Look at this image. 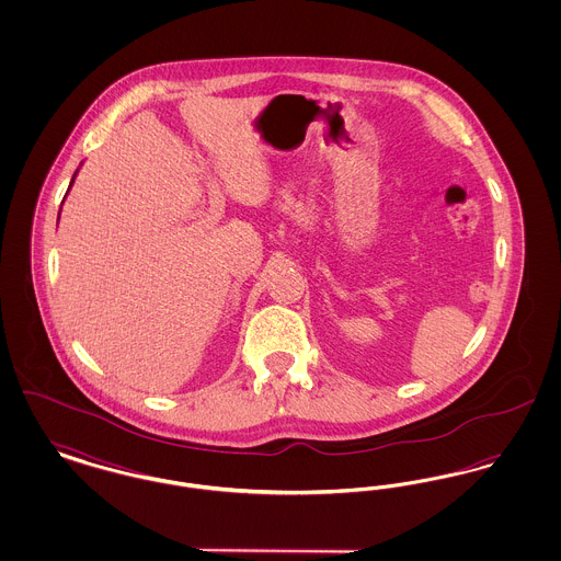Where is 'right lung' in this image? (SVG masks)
I'll return each instance as SVG.
<instances>
[{
  "label": "right lung",
  "mask_w": 561,
  "mask_h": 561,
  "mask_svg": "<svg viewBox=\"0 0 561 561\" xmlns=\"http://www.w3.org/2000/svg\"><path fill=\"white\" fill-rule=\"evenodd\" d=\"M78 172H80V168H78V170H76V174H73V179H71V183H69V188H67V193H69V191H71V187H73V183H76V176H78ZM62 202H65V199H62ZM58 218H60V213H58Z\"/></svg>",
  "instance_id": "add662e5"
}]
</instances>
